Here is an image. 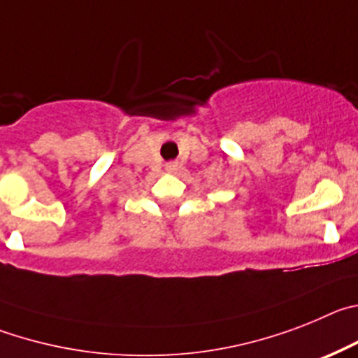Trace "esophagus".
I'll use <instances>...</instances> for the list:
<instances>
[{"mask_svg":"<svg viewBox=\"0 0 358 358\" xmlns=\"http://www.w3.org/2000/svg\"><path fill=\"white\" fill-rule=\"evenodd\" d=\"M166 169L169 173H175L176 169H178V162H167L166 164Z\"/></svg>","mask_w":358,"mask_h":358,"instance_id":"34e87169","label":"esophagus"}]
</instances>
